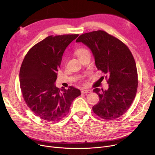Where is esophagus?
Listing matches in <instances>:
<instances>
[{
  "label": "esophagus",
  "instance_id": "esophagus-1",
  "mask_svg": "<svg viewBox=\"0 0 155 155\" xmlns=\"http://www.w3.org/2000/svg\"><path fill=\"white\" fill-rule=\"evenodd\" d=\"M91 91L90 90H85V89H83L81 90V94H88V93H90Z\"/></svg>",
  "mask_w": 155,
  "mask_h": 155
}]
</instances>
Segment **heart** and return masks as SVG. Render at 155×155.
Here are the masks:
<instances>
[{
    "mask_svg": "<svg viewBox=\"0 0 155 155\" xmlns=\"http://www.w3.org/2000/svg\"><path fill=\"white\" fill-rule=\"evenodd\" d=\"M75 54H76L77 56L78 57V58L80 60L82 57H84L85 55H86L87 54H90V52L87 49H86L85 48H79L76 50ZM84 78H85V76L80 77V81H81L82 80H84Z\"/></svg>",
    "mask_w": 155,
    "mask_h": 155,
    "instance_id": "heart-1",
    "label": "heart"
}]
</instances>
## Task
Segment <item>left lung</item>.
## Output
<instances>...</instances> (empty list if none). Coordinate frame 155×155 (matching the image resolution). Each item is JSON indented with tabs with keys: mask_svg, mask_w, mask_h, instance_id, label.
I'll return each instance as SVG.
<instances>
[{
	"mask_svg": "<svg viewBox=\"0 0 155 155\" xmlns=\"http://www.w3.org/2000/svg\"><path fill=\"white\" fill-rule=\"evenodd\" d=\"M91 50L98 70L104 73L108 90L96 88L99 102L92 110L100 118L115 120L130 107L137 94L138 73L135 59L129 48L120 40L104 30L81 34L76 40Z\"/></svg>",
	"mask_w": 155,
	"mask_h": 155,
	"instance_id": "left-lung-1",
	"label": "left lung"
}]
</instances>
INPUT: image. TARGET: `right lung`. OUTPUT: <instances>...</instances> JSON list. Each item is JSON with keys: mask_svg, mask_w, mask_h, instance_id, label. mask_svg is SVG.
Segmentation results:
<instances>
[{"mask_svg": "<svg viewBox=\"0 0 155 155\" xmlns=\"http://www.w3.org/2000/svg\"><path fill=\"white\" fill-rule=\"evenodd\" d=\"M78 34L50 35L31 48L20 69V86L27 107L43 120L55 122L69 112L80 91L55 85L57 71L67 47Z\"/></svg>", "mask_w": 155, "mask_h": 155, "instance_id": "add662e5", "label": "right lung"}]
</instances>
